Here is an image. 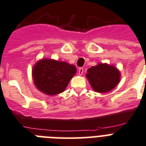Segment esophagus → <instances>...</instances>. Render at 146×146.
Returning a JSON list of instances; mask_svg holds the SVG:
<instances>
[{"label":"esophagus","instance_id":"1","mask_svg":"<svg viewBox=\"0 0 146 146\" xmlns=\"http://www.w3.org/2000/svg\"><path fill=\"white\" fill-rule=\"evenodd\" d=\"M83 71H84V69L82 68V67L79 68V70H78V73H79V76L82 75V74H83Z\"/></svg>","mask_w":146,"mask_h":146}]
</instances>
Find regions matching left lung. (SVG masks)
<instances>
[{
	"label": "left lung",
	"instance_id": "left-lung-1",
	"mask_svg": "<svg viewBox=\"0 0 146 146\" xmlns=\"http://www.w3.org/2000/svg\"><path fill=\"white\" fill-rule=\"evenodd\" d=\"M86 77L96 92L106 93L120 82L121 74L117 68L107 64H98L88 70Z\"/></svg>",
	"mask_w": 146,
	"mask_h": 146
}]
</instances>
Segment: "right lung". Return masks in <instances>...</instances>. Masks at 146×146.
Listing matches in <instances>:
<instances>
[{"instance_id": "1", "label": "right lung", "mask_w": 146, "mask_h": 146, "mask_svg": "<svg viewBox=\"0 0 146 146\" xmlns=\"http://www.w3.org/2000/svg\"><path fill=\"white\" fill-rule=\"evenodd\" d=\"M76 73L74 65L45 58L35 64L32 76L37 89L47 95H55L64 91Z\"/></svg>"}]
</instances>
